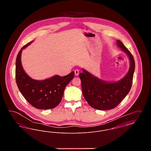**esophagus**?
<instances>
[{"instance_id": "1", "label": "esophagus", "mask_w": 151, "mask_h": 151, "mask_svg": "<svg viewBox=\"0 0 151 151\" xmlns=\"http://www.w3.org/2000/svg\"><path fill=\"white\" fill-rule=\"evenodd\" d=\"M74 72H75V75H76V76H78V75L79 74V70H75V71H74Z\"/></svg>"}]
</instances>
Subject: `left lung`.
<instances>
[{
	"instance_id": "8db88e82",
	"label": "left lung",
	"mask_w": 151,
	"mask_h": 151,
	"mask_svg": "<svg viewBox=\"0 0 151 151\" xmlns=\"http://www.w3.org/2000/svg\"><path fill=\"white\" fill-rule=\"evenodd\" d=\"M116 44L129 58V68L124 77L116 81L109 82L99 79L84 68L83 72L79 74L84 97L92 108L97 110H107L115 108L129 93L131 88L135 71L134 59L121 41L117 40Z\"/></svg>"
}]
</instances>
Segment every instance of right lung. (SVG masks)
<instances>
[{
	"mask_svg": "<svg viewBox=\"0 0 151 151\" xmlns=\"http://www.w3.org/2000/svg\"><path fill=\"white\" fill-rule=\"evenodd\" d=\"M33 42L24 46L18 53L16 61V81L24 98L33 107L50 109L58 106L63 97L65 88L74 77V72L65 76L55 75L43 80L33 79L24 70L21 61L23 49Z\"/></svg>",
	"mask_w": 151,
	"mask_h": 151,
	"instance_id": "right-lung-1",
	"label": "right lung"
}]
</instances>
